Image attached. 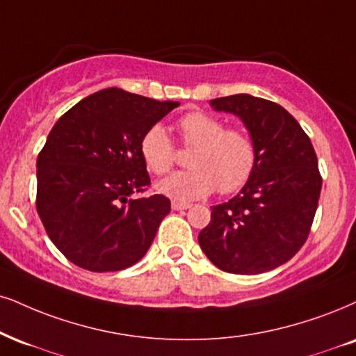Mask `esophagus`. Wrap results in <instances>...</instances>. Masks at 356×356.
Returning a JSON list of instances; mask_svg holds the SVG:
<instances>
[{
    "label": "esophagus",
    "instance_id": "1",
    "mask_svg": "<svg viewBox=\"0 0 356 356\" xmlns=\"http://www.w3.org/2000/svg\"><path fill=\"white\" fill-rule=\"evenodd\" d=\"M171 208H173L175 211H183V209L191 208V204L190 203H183V201H171Z\"/></svg>",
    "mask_w": 356,
    "mask_h": 356
}]
</instances>
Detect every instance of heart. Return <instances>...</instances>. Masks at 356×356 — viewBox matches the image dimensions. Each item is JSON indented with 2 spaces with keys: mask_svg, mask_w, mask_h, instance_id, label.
I'll use <instances>...</instances> for the list:
<instances>
[{
  "mask_svg": "<svg viewBox=\"0 0 356 356\" xmlns=\"http://www.w3.org/2000/svg\"><path fill=\"white\" fill-rule=\"evenodd\" d=\"M178 130L183 143L193 147L190 171H178L156 183L161 195L178 201L204 198L216 190L232 193L239 190L256 166V147L243 130L226 129L216 117L204 112H191L181 117ZM147 168L165 175L175 163V152L166 130L153 125L140 142Z\"/></svg>",
  "mask_w": 356,
  "mask_h": 356,
  "instance_id": "b5f03b06",
  "label": "heart"
}]
</instances>
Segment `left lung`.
I'll use <instances>...</instances> for the list:
<instances>
[{"label":"left lung","instance_id":"obj_1","mask_svg":"<svg viewBox=\"0 0 356 356\" xmlns=\"http://www.w3.org/2000/svg\"><path fill=\"white\" fill-rule=\"evenodd\" d=\"M209 105L241 118L256 147V166L234 198L213 206L200 248L218 269L262 274L291 261L307 241L322 190L317 155L279 104L236 94Z\"/></svg>","mask_w":356,"mask_h":356}]
</instances>
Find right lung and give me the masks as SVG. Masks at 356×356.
<instances>
[{
    "mask_svg": "<svg viewBox=\"0 0 356 356\" xmlns=\"http://www.w3.org/2000/svg\"><path fill=\"white\" fill-rule=\"evenodd\" d=\"M178 105L111 87L52 127L36 163V208L49 239L76 266L113 272L147 254L171 204L163 195L134 198L150 185L140 142Z\"/></svg>",
    "mask_w": 356,
    "mask_h": 356,
    "instance_id": "1",
    "label": "right lung"
}]
</instances>
